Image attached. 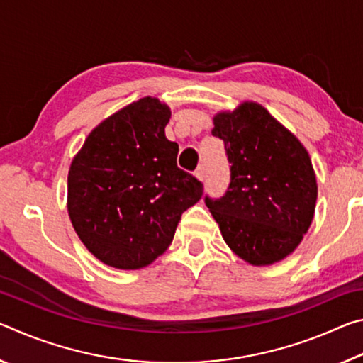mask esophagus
I'll return each instance as SVG.
<instances>
[{
    "instance_id": "34e87169",
    "label": "esophagus",
    "mask_w": 363,
    "mask_h": 363,
    "mask_svg": "<svg viewBox=\"0 0 363 363\" xmlns=\"http://www.w3.org/2000/svg\"><path fill=\"white\" fill-rule=\"evenodd\" d=\"M194 174H195V177H196V179H199V181H201V182L205 181V168H203V167L196 168V171H195Z\"/></svg>"
}]
</instances>
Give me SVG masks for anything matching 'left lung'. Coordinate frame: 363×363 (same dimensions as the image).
<instances>
[{"mask_svg": "<svg viewBox=\"0 0 363 363\" xmlns=\"http://www.w3.org/2000/svg\"><path fill=\"white\" fill-rule=\"evenodd\" d=\"M213 136L224 140L230 184L205 203L224 242L251 266H270L296 250L314 219L315 171L304 145L261 104L218 112Z\"/></svg>", "mask_w": 363, "mask_h": 363, "instance_id": "1", "label": "left lung"}]
</instances>
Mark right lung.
Returning <instances> with one entry per match:
<instances>
[{
  "label": "right lung",
  "instance_id": "obj_1",
  "mask_svg": "<svg viewBox=\"0 0 363 363\" xmlns=\"http://www.w3.org/2000/svg\"><path fill=\"white\" fill-rule=\"evenodd\" d=\"M167 104L143 97L101 121L69 169L67 210L79 240L110 267L149 266L173 242L203 186L177 168Z\"/></svg>",
  "mask_w": 363,
  "mask_h": 363
}]
</instances>
